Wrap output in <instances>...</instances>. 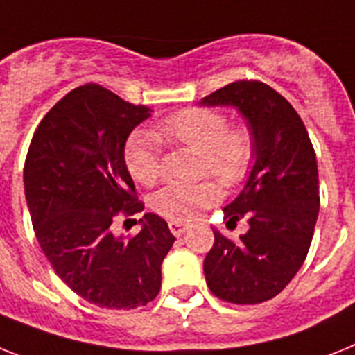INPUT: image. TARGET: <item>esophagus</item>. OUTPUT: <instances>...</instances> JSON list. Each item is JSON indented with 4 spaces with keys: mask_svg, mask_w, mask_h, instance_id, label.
<instances>
[{
    "mask_svg": "<svg viewBox=\"0 0 355 355\" xmlns=\"http://www.w3.org/2000/svg\"><path fill=\"white\" fill-rule=\"evenodd\" d=\"M168 228H171V232L174 234V236H183L184 232H187V228H189V225L187 223H180V221H171L168 223Z\"/></svg>",
    "mask_w": 355,
    "mask_h": 355,
    "instance_id": "34e87169",
    "label": "esophagus"
}]
</instances>
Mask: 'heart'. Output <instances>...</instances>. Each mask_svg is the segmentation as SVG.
Returning <instances> with one entry per match:
<instances>
[{
	"mask_svg": "<svg viewBox=\"0 0 355 355\" xmlns=\"http://www.w3.org/2000/svg\"><path fill=\"white\" fill-rule=\"evenodd\" d=\"M225 114L212 108H184L161 123L154 134H137L128 141L125 159L130 175L143 184H154L161 174L156 139H168L199 154V171L210 174L227 189L247 180L256 156L254 136L247 127L227 128ZM212 181L168 184L152 198V209L171 221H192L198 212L218 201Z\"/></svg>",
	"mask_w": 355,
	"mask_h": 355,
	"instance_id": "b5f03b06",
	"label": "heart"
}]
</instances>
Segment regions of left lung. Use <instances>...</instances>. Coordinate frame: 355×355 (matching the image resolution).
<instances>
[{
    "label": "left lung",
    "mask_w": 355,
    "mask_h": 355,
    "mask_svg": "<svg viewBox=\"0 0 355 355\" xmlns=\"http://www.w3.org/2000/svg\"><path fill=\"white\" fill-rule=\"evenodd\" d=\"M199 105L236 108L256 146L241 192L223 209L228 221L247 219L248 230L228 239L212 228L205 279L227 303H263L288 285L309 254L319 214L314 146L294 107L261 81L230 83Z\"/></svg>",
    "instance_id": "obj_1"
}]
</instances>
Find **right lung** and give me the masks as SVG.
<instances>
[{
	"mask_svg": "<svg viewBox=\"0 0 355 355\" xmlns=\"http://www.w3.org/2000/svg\"><path fill=\"white\" fill-rule=\"evenodd\" d=\"M150 114L99 85H83L46 112L26 154L25 198L41 250L69 288L101 309L150 303L175 241L165 219L152 212L139 219L137 236L114 232L119 212L143 210L125 143Z\"/></svg>",
	"mask_w": 355,
	"mask_h": 355,
	"instance_id": "1",
	"label": "right lung"
}]
</instances>
